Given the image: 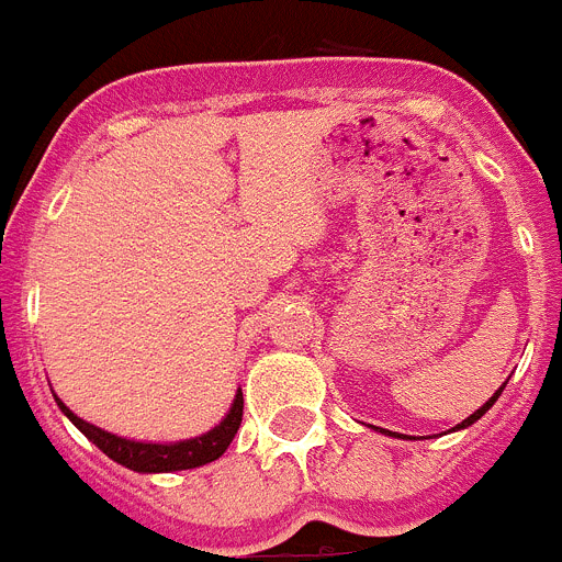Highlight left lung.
Segmentation results:
<instances>
[{"instance_id":"obj_1","label":"left lung","mask_w":562,"mask_h":562,"mask_svg":"<svg viewBox=\"0 0 562 562\" xmlns=\"http://www.w3.org/2000/svg\"><path fill=\"white\" fill-rule=\"evenodd\" d=\"M506 389V382H504V385H501V389L498 391H495V394L493 396H490V400H486L484 402V405H481V408L479 411H475V414H470V416H467V419L464 422H461V425H456V428L453 430H461V428H470V425H473V422H479L481 419V416H484L486 414V411H490V408H493V405H495V400H498V396H501V391H504ZM382 430V428H380ZM382 434H389V430H382ZM391 436H394V434H391Z\"/></svg>"}]
</instances>
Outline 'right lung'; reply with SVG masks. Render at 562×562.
<instances>
[{
    "label": "right lung",
    "mask_w": 562,
    "mask_h": 562,
    "mask_svg": "<svg viewBox=\"0 0 562 562\" xmlns=\"http://www.w3.org/2000/svg\"><path fill=\"white\" fill-rule=\"evenodd\" d=\"M58 408L67 416L83 436H87L98 450L109 456L117 464L128 467L134 473H173V470H193V467L211 464V461L220 459L227 448H231L233 436H236L238 425H241V414H245V396L241 391H236V400H233L231 411H227L225 419L216 425L213 430L202 436H193L186 441H173V445H154V441H132L123 439V436H114L109 430L95 428L83 422L81 416H76L72 411L64 405L56 396Z\"/></svg>",
    "instance_id": "1"
}]
</instances>
